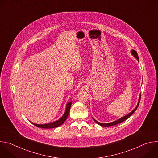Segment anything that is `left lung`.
<instances>
[{
    "mask_svg": "<svg viewBox=\"0 0 158 158\" xmlns=\"http://www.w3.org/2000/svg\"><path fill=\"white\" fill-rule=\"evenodd\" d=\"M131 54L132 55V56L134 57H135L136 58V59H137V60L139 62V57H138V53H137V52L135 51V50H133V49H132L131 51ZM140 99H141V94L139 95V100H138V104H137V106H136V107H135L131 112H130L129 114H127V115H126V116H123V117H122V118H121L120 119H118V120H116V121H113V122H110V123H99V122H98V121H97L96 120H95L94 118H93V120L97 123V124H98L99 125H100V126H104V127H107V126H114V125H116V124H119V123H122L123 121H125V120H126L127 118H129L133 113L134 112V111L136 110V109H137V108H138V106H139V102H140Z\"/></svg>",
    "mask_w": 158,
    "mask_h": 158,
    "instance_id": "obj_1",
    "label": "left lung"
}]
</instances>
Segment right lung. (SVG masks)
Instances as JSON below:
<instances>
[{
  "mask_svg": "<svg viewBox=\"0 0 158 158\" xmlns=\"http://www.w3.org/2000/svg\"><path fill=\"white\" fill-rule=\"evenodd\" d=\"M71 104H72V101L67 102V104H66V107H65V112H64V114L62 115V116L60 119H59L58 120H57L54 122L48 123V124H38L34 123L31 121V122L34 126H35L37 127H40V128H44V129H51V128H54V127H59L65 122V121L66 120L67 117H68Z\"/></svg>",
  "mask_w": 158,
  "mask_h": 158,
  "instance_id": "obj_1",
  "label": "right lung"
}]
</instances>
